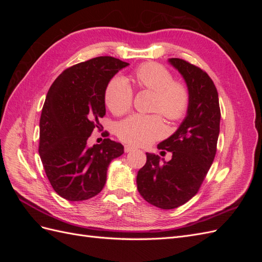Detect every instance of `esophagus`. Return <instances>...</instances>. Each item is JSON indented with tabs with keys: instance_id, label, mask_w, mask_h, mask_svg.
I'll return each instance as SVG.
<instances>
[{
	"instance_id": "obj_1",
	"label": "esophagus",
	"mask_w": 262,
	"mask_h": 262,
	"mask_svg": "<svg viewBox=\"0 0 262 262\" xmlns=\"http://www.w3.org/2000/svg\"><path fill=\"white\" fill-rule=\"evenodd\" d=\"M134 149H136V147H133L131 145H125L124 146V152L125 153H130V152H132V150H134Z\"/></svg>"
}]
</instances>
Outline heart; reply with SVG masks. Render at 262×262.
<instances>
[{"label":"heart","instance_id":"heart-1","mask_svg":"<svg viewBox=\"0 0 262 262\" xmlns=\"http://www.w3.org/2000/svg\"><path fill=\"white\" fill-rule=\"evenodd\" d=\"M133 81L140 90L155 94L154 113H161L170 121H178L186 116L190 106L189 90L182 82L173 81L169 70L158 63L146 62L134 71ZM104 99L110 112L122 116L132 107L133 90L123 77L116 76L107 84ZM117 134L125 143L143 146L162 138L165 125L157 115H133L118 124Z\"/></svg>","mask_w":262,"mask_h":262}]
</instances>
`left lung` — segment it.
<instances>
[{
	"instance_id": "1",
	"label": "left lung",
	"mask_w": 262,
	"mask_h": 262,
	"mask_svg": "<svg viewBox=\"0 0 262 262\" xmlns=\"http://www.w3.org/2000/svg\"><path fill=\"white\" fill-rule=\"evenodd\" d=\"M169 62L187 83L188 114L178 130L157 145L171 152V160L161 163L157 155L146 153L137 176L143 199L164 210L180 207L199 191L216 154L221 120L217 91L208 73L186 60Z\"/></svg>"
}]
</instances>
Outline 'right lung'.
Masks as SVG:
<instances>
[{
	"label": "right lung",
	"mask_w": 262,
	"mask_h": 262,
	"mask_svg": "<svg viewBox=\"0 0 262 262\" xmlns=\"http://www.w3.org/2000/svg\"><path fill=\"white\" fill-rule=\"evenodd\" d=\"M126 66L114 57L77 63L63 71L47 94L38 150L47 177L63 199L83 201L98 194L110 162L123 154V146L110 139L92 147L86 143L94 129L102 128L107 84Z\"/></svg>",
	"instance_id": "add662e5"
}]
</instances>
